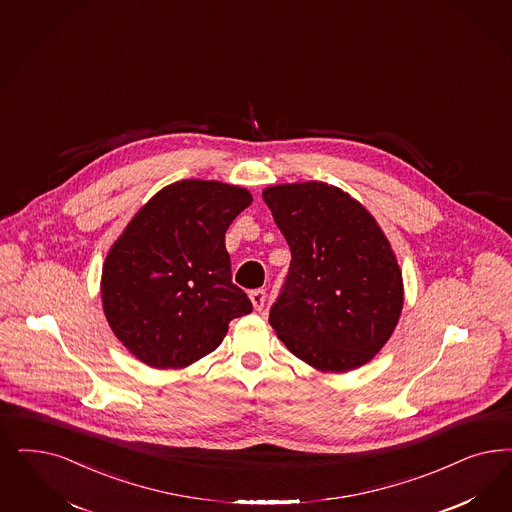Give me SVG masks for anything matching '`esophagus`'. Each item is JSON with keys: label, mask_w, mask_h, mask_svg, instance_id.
Returning <instances> with one entry per match:
<instances>
[{"label": "esophagus", "mask_w": 512, "mask_h": 512, "mask_svg": "<svg viewBox=\"0 0 512 512\" xmlns=\"http://www.w3.org/2000/svg\"><path fill=\"white\" fill-rule=\"evenodd\" d=\"M249 299H251V302H253V308L255 310H263L265 308V302H266V291L265 289H253L251 293H249Z\"/></svg>", "instance_id": "obj_1"}]
</instances>
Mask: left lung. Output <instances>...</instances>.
I'll list each match as a JSON object with an SVG mask.
<instances>
[{
    "instance_id": "8db88e82",
    "label": "left lung",
    "mask_w": 512,
    "mask_h": 512,
    "mask_svg": "<svg viewBox=\"0 0 512 512\" xmlns=\"http://www.w3.org/2000/svg\"><path fill=\"white\" fill-rule=\"evenodd\" d=\"M291 265L268 321L314 369L369 363L403 310V276L378 223L338 187L306 181L263 191Z\"/></svg>"
}]
</instances>
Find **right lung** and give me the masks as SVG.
I'll return each instance as SVG.
<instances>
[{"label":"right lung","mask_w":512,"mask_h":512,"mask_svg":"<svg viewBox=\"0 0 512 512\" xmlns=\"http://www.w3.org/2000/svg\"><path fill=\"white\" fill-rule=\"evenodd\" d=\"M242 187L183 179L155 194L107 253L102 302L141 363L183 369L212 353L253 310L232 283L225 232L251 204Z\"/></svg>","instance_id":"1"}]
</instances>
